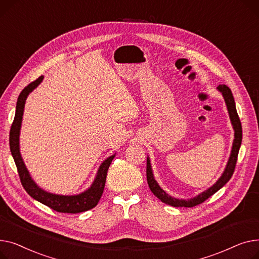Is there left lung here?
<instances>
[{
  "instance_id": "left-lung-1",
  "label": "left lung",
  "mask_w": 259,
  "mask_h": 259,
  "mask_svg": "<svg viewBox=\"0 0 259 259\" xmlns=\"http://www.w3.org/2000/svg\"><path fill=\"white\" fill-rule=\"evenodd\" d=\"M217 89L222 93V95L225 99L227 109H228V113H229V117H230L231 123H232V126H233V130H234V140H233V144H232L230 158H229V160H228L226 168H225L223 175L221 176V178L217 181V183H214L210 188L203 191L199 195L192 197V199H189V200H182L181 199L180 200V199H176V197L170 196L169 194H167L159 186V184L157 183V181L155 180L153 169H151L149 157H147L146 178H147V183H148L149 189H150L151 192H153L158 197V199L161 202H163L167 205H170V206H174V207H194L196 205H200L203 202H205L208 199V197H210L212 194H214L217 191H219L227 183V182L231 179V177L234 172L236 161H237V156H238V151H239V147H240L241 139H242L241 123H240L239 117H238L237 112H236L235 101H234L231 90L228 88L226 84H220Z\"/></svg>"
}]
</instances>
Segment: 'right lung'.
<instances>
[{
  "label": "right lung",
  "instance_id": "1",
  "mask_svg": "<svg viewBox=\"0 0 259 259\" xmlns=\"http://www.w3.org/2000/svg\"><path fill=\"white\" fill-rule=\"evenodd\" d=\"M42 79H44V76H40V77H38L36 80L29 83L22 91L18 98L17 109H15V116H14L13 122L10 128V134H9L10 151L13 157V160L15 162V165H17L18 172L21 179V183L30 196L57 212H62V213H79V212L88 211L90 209L94 208L98 204L100 197L103 193L106 175H108V169L113 159L115 158V155L109 157L101 163L92 185H91L89 189H87L85 191L79 194H75V195L53 194L42 190L35 184V182L31 179V177H30V174L27 169V167L25 166V163L20 153V131L22 125L26 99L29 93H31L32 91L42 81Z\"/></svg>",
  "mask_w": 259,
  "mask_h": 259
}]
</instances>
